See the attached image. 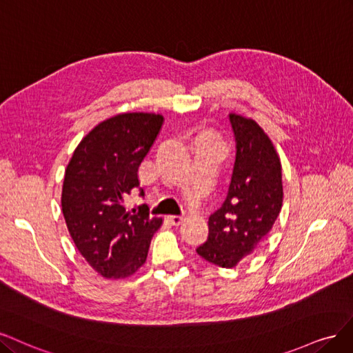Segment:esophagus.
<instances>
[{"mask_svg": "<svg viewBox=\"0 0 353 353\" xmlns=\"http://www.w3.org/2000/svg\"><path fill=\"white\" fill-rule=\"evenodd\" d=\"M167 221L173 225H179L181 224V221H183V217H181V215H168Z\"/></svg>", "mask_w": 353, "mask_h": 353, "instance_id": "1", "label": "esophagus"}]
</instances>
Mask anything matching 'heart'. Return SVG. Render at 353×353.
I'll return each mask as SVG.
<instances>
[{"mask_svg":"<svg viewBox=\"0 0 353 353\" xmlns=\"http://www.w3.org/2000/svg\"><path fill=\"white\" fill-rule=\"evenodd\" d=\"M205 138H210V139H212V136H211V134H205Z\"/></svg>","mask_w":353,"mask_h":353,"instance_id":"obj_1","label":"heart"}]
</instances>
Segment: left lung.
Wrapping results in <instances>:
<instances>
[{
  "label": "left lung",
  "instance_id": "8db88e82",
  "mask_svg": "<svg viewBox=\"0 0 353 353\" xmlns=\"http://www.w3.org/2000/svg\"><path fill=\"white\" fill-rule=\"evenodd\" d=\"M236 158L227 196L208 220L207 242L196 252L211 264L234 267L251 255L277 220L283 203L280 158L258 124L229 116Z\"/></svg>",
  "mask_w": 353,
  "mask_h": 353
}]
</instances>
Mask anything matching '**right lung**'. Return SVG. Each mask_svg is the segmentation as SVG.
Masks as SVG:
<instances>
[{"label": "right lung", "mask_w": 353, "mask_h": 353, "mask_svg": "<svg viewBox=\"0 0 353 353\" xmlns=\"http://www.w3.org/2000/svg\"><path fill=\"white\" fill-rule=\"evenodd\" d=\"M164 123L161 114L126 112L99 123L67 165L61 208L77 251L102 277L124 279L141 268L161 219L146 205L126 211L139 188L138 168ZM139 195L143 190L139 188Z\"/></svg>", "instance_id": "1"}]
</instances>
